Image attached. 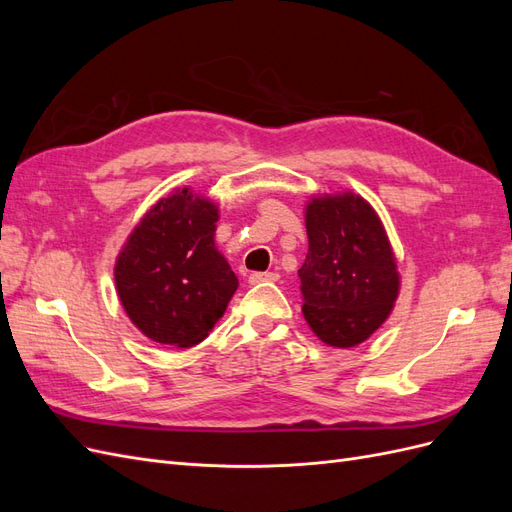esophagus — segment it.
I'll list each match as a JSON object with an SVG mask.
<instances>
[{"label":"esophagus","instance_id":"obj_1","mask_svg":"<svg viewBox=\"0 0 512 512\" xmlns=\"http://www.w3.org/2000/svg\"><path fill=\"white\" fill-rule=\"evenodd\" d=\"M247 280H250V284H262V282H277L280 280V275L277 273H250V277H247Z\"/></svg>","mask_w":512,"mask_h":512}]
</instances>
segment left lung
Returning <instances> with one entry per match:
<instances>
[{"instance_id":"1","label":"left lung","mask_w":512,"mask_h":512,"mask_svg":"<svg viewBox=\"0 0 512 512\" xmlns=\"http://www.w3.org/2000/svg\"><path fill=\"white\" fill-rule=\"evenodd\" d=\"M305 228L303 316L324 344L352 348L380 329L399 294L389 237L367 200L352 192L309 200Z\"/></svg>"}]
</instances>
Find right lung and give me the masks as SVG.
<instances>
[{
    "mask_svg": "<svg viewBox=\"0 0 512 512\" xmlns=\"http://www.w3.org/2000/svg\"><path fill=\"white\" fill-rule=\"evenodd\" d=\"M218 205L177 190L153 205L117 256L123 309L149 339L190 348L215 327L239 280L215 247Z\"/></svg>",
    "mask_w": 512,
    "mask_h": 512,
    "instance_id": "obj_1",
    "label": "right lung"
}]
</instances>
